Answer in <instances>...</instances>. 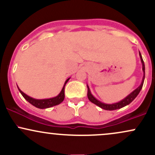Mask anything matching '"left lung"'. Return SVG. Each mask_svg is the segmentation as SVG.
<instances>
[{"label": "left lung", "mask_w": 155, "mask_h": 155, "mask_svg": "<svg viewBox=\"0 0 155 155\" xmlns=\"http://www.w3.org/2000/svg\"><path fill=\"white\" fill-rule=\"evenodd\" d=\"M139 56L140 58V61H141V63H142V69H143V79H142L141 84H140V86L138 87V88H136L134 91H133L130 94V95H127L126 97H124L123 100L120 101V102L116 103V104H104V103H102V102H101V101H99L98 100H97V99H96L95 97L92 95L91 92H90V88H89V87L87 85V97H88V99L90 100V101H91V102L93 103L94 104L97 105V106H99V107L103 108V109L108 110V111L119 109V108L124 107V106H127V105L130 104V103L132 102V101L137 97V95L139 94L140 90H141L142 87H143V81H144L145 65H144V63H143V58H142V56H141V54H140V51H139Z\"/></svg>", "instance_id": "1"}]
</instances>
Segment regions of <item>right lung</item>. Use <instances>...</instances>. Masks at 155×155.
I'll use <instances>...</instances> for the list:
<instances>
[{
    "label": "right lung",
    "instance_id": "obj_1",
    "mask_svg": "<svg viewBox=\"0 0 155 155\" xmlns=\"http://www.w3.org/2000/svg\"><path fill=\"white\" fill-rule=\"evenodd\" d=\"M70 79H68L65 81V84H64V86L63 89H62L61 92H60V94L58 96L54 97H51V98H48V99H42V100H38V99H34L33 97H30V96L27 95L26 94H25L22 90H20V89H19V91L20 92V93L22 94V95L24 97V98L26 101H28L30 104L34 106L35 107L38 108H47L52 107L54 106H57V105L61 104L63 102L64 98H65V86L66 84V83L68 81V80Z\"/></svg>",
    "mask_w": 155,
    "mask_h": 155
}]
</instances>
